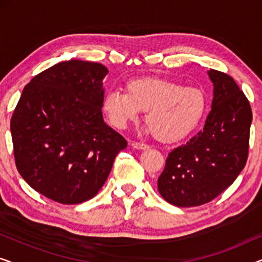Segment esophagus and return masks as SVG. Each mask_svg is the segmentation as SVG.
Masks as SVG:
<instances>
[{
	"instance_id": "esophagus-1",
	"label": "esophagus",
	"mask_w": 262,
	"mask_h": 262,
	"mask_svg": "<svg viewBox=\"0 0 262 262\" xmlns=\"http://www.w3.org/2000/svg\"><path fill=\"white\" fill-rule=\"evenodd\" d=\"M131 146L134 149H137V150H145V149L149 148V145L143 144V143H138V142H132Z\"/></svg>"
}]
</instances>
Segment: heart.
Wrapping results in <instances>:
<instances>
[{"label": "heart", "instance_id": "obj_1", "mask_svg": "<svg viewBox=\"0 0 262 262\" xmlns=\"http://www.w3.org/2000/svg\"><path fill=\"white\" fill-rule=\"evenodd\" d=\"M102 111L117 128H125L145 112L148 131L154 137L162 143H175L188 137L202 124L207 111V96L198 87L145 76L128 81L125 92H107Z\"/></svg>", "mask_w": 262, "mask_h": 262}]
</instances>
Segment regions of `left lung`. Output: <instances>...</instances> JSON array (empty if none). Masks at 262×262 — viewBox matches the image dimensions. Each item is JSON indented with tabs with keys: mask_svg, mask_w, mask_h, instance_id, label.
Returning <instances> with one entry per match:
<instances>
[{
	"mask_svg": "<svg viewBox=\"0 0 262 262\" xmlns=\"http://www.w3.org/2000/svg\"><path fill=\"white\" fill-rule=\"evenodd\" d=\"M213 84L205 126L186 144L169 152L157 180L160 194L180 207L209 203L238 177L248 157L252 110L234 78L207 71Z\"/></svg>",
	"mask_w": 262,
	"mask_h": 262,
	"instance_id": "left-lung-1",
	"label": "left lung"
}]
</instances>
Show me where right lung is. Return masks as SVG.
Returning <instances> with one entry per match:
<instances>
[{"instance_id": "right-lung-1", "label": "right lung", "mask_w": 262, "mask_h": 262, "mask_svg": "<svg viewBox=\"0 0 262 262\" xmlns=\"http://www.w3.org/2000/svg\"><path fill=\"white\" fill-rule=\"evenodd\" d=\"M107 74L100 63L70 59L23 91L10 121L14 157L24 180L46 198L68 205L93 198L126 148L103 121Z\"/></svg>"}]
</instances>
